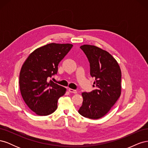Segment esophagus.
<instances>
[{
  "label": "esophagus",
  "mask_w": 148,
  "mask_h": 148,
  "mask_svg": "<svg viewBox=\"0 0 148 148\" xmlns=\"http://www.w3.org/2000/svg\"><path fill=\"white\" fill-rule=\"evenodd\" d=\"M69 91L70 92H72V93H75V94H76V93L77 92V90H75V89H71V88H69Z\"/></svg>",
  "instance_id": "34e87169"
}]
</instances>
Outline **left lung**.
Wrapping results in <instances>:
<instances>
[{"label":"left lung","instance_id":"obj_1","mask_svg":"<svg viewBox=\"0 0 148 148\" xmlns=\"http://www.w3.org/2000/svg\"><path fill=\"white\" fill-rule=\"evenodd\" d=\"M80 48L90 64L95 89L82 94L83 101L78 112L84 117L98 119L107 114L120 96L122 73L118 62L108 52L87 44Z\"/></svg>","mask_w":148,"mask_h":148}]
</instances>
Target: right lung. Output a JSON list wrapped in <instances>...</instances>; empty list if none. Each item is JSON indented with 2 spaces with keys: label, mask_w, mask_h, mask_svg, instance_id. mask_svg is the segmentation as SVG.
I'll return each mask as SVG.
<instances>
[{
  "label": "right lung",
  "mask_w": 148,
  "mask_h": 148,
  "mask_svg": "<svg viewBox=\"0 0 148 148\" xmlns=\"http://www.w3.org/2000/svg\"><path fill=\"white\" fill-rule=\"evenodd\" d=\"M71 44L51 43L31 53L20 70L19 84L22 97L29 108L38 115L52 114L57 101L66 88L48 78L57 74L58 65L68 53Z\"/></svg>",
  "instance_id": "1"
}]
</instances>
